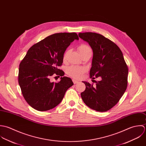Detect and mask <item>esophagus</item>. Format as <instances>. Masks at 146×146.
I'll use <instances>...</instances> for the list:
<instances>
[{"label": "esophagus", "instance_id": "obj_1", "mask_svg": "<svg viewBox=\"0 0 146 146\" xmlns=\"http://www.w3.org/2000/svg\"><path fill=\"white\" fill-rule=\"evenodd\" d=\"M73 83H74V84H78V83L79 82L78 81H77V80H74V79L73 80Z\"/></svg>", "mask_w": 146, "mask_h": 146}]
</instances>
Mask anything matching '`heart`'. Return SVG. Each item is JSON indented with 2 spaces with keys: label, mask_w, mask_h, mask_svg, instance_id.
I'll use <instances>...</instances> for the list:
<instances>
[{
  "label": "heart",
  "mask_w": 146,
  "mask_h": 146,
  "mask_svg": "<svg viewBox=\"0 0 146 146\" xmlns=\"http://www.w3.org/2000/svg\"><path fill=\"white\" fill-rule=\"evenodd\" d=\"M78 51L81 55H82L84 53H86L88 51H91V48L88 46V45L84 44L80 45L78 47ZM66 54H67V52H66L65 54H64V60H65L66 58ZM85 68L82 67V66H75V65L69 66V68H68V69L66 70V72H67L68 74L74 78H80L82 76V74L85 72Z\"/></svg>",
  "instance_id": "b5f03b06"
}]
</instances>
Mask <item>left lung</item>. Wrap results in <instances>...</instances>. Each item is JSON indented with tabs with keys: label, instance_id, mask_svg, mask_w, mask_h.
Listing matches in <instances>:
<instances>
[{
	"label": "left lung",
	"instance_id": "obj_1",
	"mask_svg": "<svg viewBox=\"0 0 146 146\" xmlns=\"http://www.w3.org/2000/svg\"><path fill=\"white\" fill-rule=\"evenodd\" d=\"M93 51L90 77H100L96 86L83 81L85 90L81 96L86 105L98 112H106L118 102L127 85L128 68L119 48L103 35L92 32L79 33Z\"/></svg>",
	"mask_w": 146,
	"mask_h": 146
}]
</instances>
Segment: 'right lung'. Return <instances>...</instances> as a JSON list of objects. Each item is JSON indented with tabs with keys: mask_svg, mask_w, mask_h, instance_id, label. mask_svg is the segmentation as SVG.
<instances>
[{
	"mask_svg": "<svg viewBox=\"0 0 146 146\" xmlns=\"http://www.w3.org/2000/svg\"><path fill=\"white\" fill-rule=\"evenodd\" d=\"M75 39L79 40L76 33L51 35L31 46L21 61L19 84L24 99L34 109L46 111L55 108L73 85L67 77H61L58 83L50 82V78L54 74L64 75L58 68L66 49Z\"/></svg>",
	"mask_w": 146,
	"mask_h": 146,
	"instance_id": "1",
	"label": "right lung"
}]
</instances>
